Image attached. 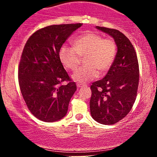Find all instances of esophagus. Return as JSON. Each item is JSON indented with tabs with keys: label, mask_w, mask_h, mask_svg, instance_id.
<instances>
[{
	"label": "esophagus",
	"mask_w": 157,
	"mask_h": 157,
	"mask_svg": "<svg viewBox=\"0 0 157 157\" xmlns=\"http://www.w3.org/2000/svg\"><path fill=\"white\" fill-rule=\"evenodd\" d=\"M77 86L78 88H82V87H86V85H83V84H80V83H77Z\"/></svg>",
	"instance_id": "34e87169"
}]
</instances>
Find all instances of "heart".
<instances>
[{
    "label": "heart",
    "mask_w": 157,
    "mask_h": 157,
    "mask_svg": "<svg viewBox=\"0 0 157 157\" xmlns=\"http://www.w3.org/2000/svg\"><path fill=\"white\" fill-rule=\"evenodd\" d=\"M117 44L111 38L87 32L74 40L73 47L63 45L59 50V58L69 70H75L84 57L86 66L77 70L72 79L78 82H86L94 79L100 72L108 71L112 66L117 55Z\"/></svg>",
    "instance_id": "1"
}]
</instances>
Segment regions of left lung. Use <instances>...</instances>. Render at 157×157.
Instances as JSON below:
<instances>
[{"label":"left lung","instance_id":"8db88e82","mask_svg":"<svg viewBox=\"0 0 157 157\" xmlns=\"http://www.w3.org/2000/svg\"><path fill=\"white\" fill-rule=\"evenodd\" d=\"M112 37L117 47L116 58L104 78L91 86L90 111L94 120L112 125L131 110L137 94L140 70L134 46L117 29L96 26Z\"/></svg>","mask_w":157,"mask_h":157}]
</instances>
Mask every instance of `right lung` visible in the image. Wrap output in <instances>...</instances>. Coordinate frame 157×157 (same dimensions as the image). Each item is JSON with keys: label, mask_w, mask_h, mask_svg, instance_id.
Returning <instances> with one entry per match:
<instances>
[{"label": "right lung", "mask_w": 157, "mask_h": 157, "mask_svg": "<svg viewBox=\"0 0 157 157\" xmlns=\"http://www.w3.org/2000/svg\"><path fill=\"white\" fill-rule=\"evenodd\" d=\"M82 25L46 26L35 32L25 45L19 63V86L29 110L40 120L56 122L67 113L77 86L63 68L59 50ZM64 81L68 83L61 84Z\"/></svg>", "instance_id": "right-lung-1"}]
</instances>
